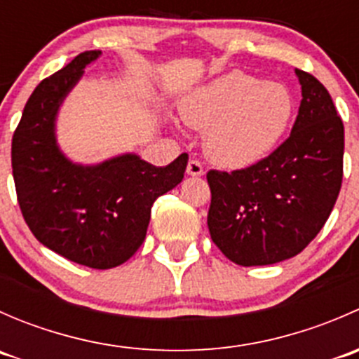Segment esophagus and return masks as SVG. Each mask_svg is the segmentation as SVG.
<instances>
[{
  "instance_id": "esophagus-1",
  "label": "esophagus",
  "mask_w": 359,
  "mask_h": 359,
  "mask_svg": "<svg viewBox=\"0 0 359 359\" xmlns=\"http://www.w3.org/2000/svg\"><path fill=\"white\" fill-rule=\"evenodd\" d=\"M187 173H189L191 177H201L203 173H205V170H203V165L198 159H191V161L187 163Z\"/></svg>"
}]
</instances>
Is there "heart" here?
Masks as SVG:
<instances>
[{"mask_svg":"<svg viewBox=\"0 0 359 359\" xmlns=\"http://www.w3.org/2000/svg\"><path fill=\"white\" fill-rule=\"evenodd\" d=\"M290 90L231 71L194 90L182 107L186 123L205 132L208 158L224 168H248L280 146L293 118Z\"/></svg>","mask_w":359,"mask_h":359,"instance_id":"heart-1","label":"heart"}]
</instances>
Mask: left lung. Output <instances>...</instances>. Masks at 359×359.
<instances>
[{"label":"left lung","instance_id":"obj_1","mask_svg":"<svg viewBox=\"0 0 359 359\" xmlns=\"http://www.w3.org/2000/svg\"><path fill=\"white\" fill-rule=\"evenodd\" d=\"M295 74L302 100L290 137L257 165L206 173L210 236L238 266H267L302 252L330 217L342 186V119L313 74Z\"/></svg>","mask_w":359,"mask_h":359}]
</instances>
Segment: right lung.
<instances>
[{"label": "right lung", "mask_w": 359, "mask_h": 359, "mask_svg": "<svg viewBox=\"0 0 359 359\" xmlns=\"http://www.w3.org/2000/svg\"><path fill=\"white\" fill-rule=\"evenodd\" d=\"M100 53H79L36 86L13 133L12 170L20 212L36 240L76 264L111 269L144 243L151 206L182 182L189 156L182 153L166 166L137 154L92 166L64 156L55 139L57 112Z\"/></svg>", "instance_id": "obj_1"}]
</instances>
